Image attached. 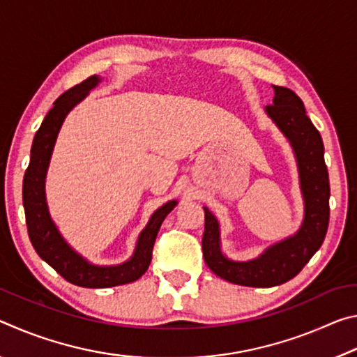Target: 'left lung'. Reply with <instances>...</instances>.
I'll use <instances>...</instances> for the list:
<instances>
[{
  "mask_svg": "<svg viewBox=\"0 0 357 357\" xmlns=\"http://www.w3.org/2000/svg\"><path fill=\"white\" fill-rule=\"evenodd\" d=\"M264 112L293 148L304 217L291 236L269 245L255 258L236 261L223 255L219 220L203 206L204 261L220 279L243 287H275L291 280L321 247L329 225L331 189L324 146L321 135L305 114L304 104L291 89L274 86L273 104Z\"/></svg>",
  "mask_w": 357,
  "mask_h": 357,
  "instance_id": "8db88e82",
  "label": "left lung"
}]
</instances>
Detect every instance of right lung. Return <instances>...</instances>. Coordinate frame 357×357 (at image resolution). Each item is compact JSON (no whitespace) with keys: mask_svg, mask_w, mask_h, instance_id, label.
Returning a JSON list of instances; mask_svg holds the SVG:
<instances>
[{"mask_svg":"<svg viewBox=\"0 0 357 357\" xmlns=\"http://www.w3.org/2000/svg\"><path fill=\"white\" fill-rule=\"evenodd\" d=\"M100 82L102 78L99 75L89 77L55 100L53 108L47 113L39 130L36 132L31 159L23 178V206H25L28 234L34 250L66 280L83 288H110L140 279L149 268L153 247L162 222L178 204V200H170L154 211L146 227L138 234L132 257L121 264L100 266L88 261L59 233L47 204V170L66 116Z\"/></svg>","mask_w":357,"mask_h":357,"instance_id":"1","label":"right lung"}]
</instances>
